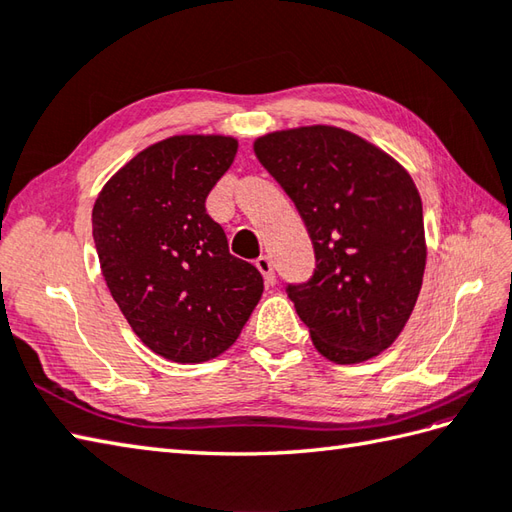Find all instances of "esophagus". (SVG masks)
Instances as JSON below:
<instances>
[{"label":"esophagus","instance_id":"esophagus-1","mask_svg":"<svg viewBox=\"0 0 512 512\" xmlns=\"http://www.w3.org/2000/svg\"><path fill=\"white\" fill-rule=\"evenodd\" d=\"M255 266H257V270L259 273L264 275V281L268 286H275V268H273V262H270V257H266V255H262V257H257L255 259Z\"/></svg>","mask_w":512,"mask_h":512}]
</instances>
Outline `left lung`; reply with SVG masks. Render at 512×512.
Wrapping results in <instances>:
<instances>
[{
	"instance_id": "8db88e82",
	"label": "left lung",
	"mask_w": 512,
	"mask_h": 512,
	"mask_svg": "<svg viewBox=\"0 0 512 512\" xmlns=\"http://www.w3.org/2000/svg\"><path fill=\"white\" fill-rule=\"evenodd\" d=\"M253 147L312 239L314 275L286 290L314 347L339 365L378 356L409 321L427 264L416 184L341 127L284 129Z\"/></svg>"
}]
</instances>
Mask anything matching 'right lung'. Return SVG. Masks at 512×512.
Wrapping results in <instances>:
<instances>
[{
	"label": "right lung",
	"instance_id": "add662e5",
	"mask_svg": "<svg viewBox=\"0 0 512 512\" xmlns=\"http://www.w3.org/2000/svg\"><path fill=\"white\" fill-rule=\"evenodd\" d=\"M235 154L231 136H171L129 160L94 202L105 284L138 339L169 361L220 356L262 299L259 270L228 253L204 206Z\"/></svg>",
	"mask_w": 512,
	"mask_h": 512
}]
</instances>
